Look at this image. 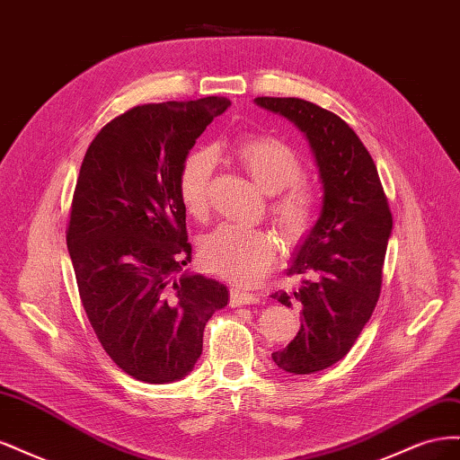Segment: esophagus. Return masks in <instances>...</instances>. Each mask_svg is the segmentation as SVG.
I'll list each match as a JSON object with an SVG mask.
<instances>
[{"label": "esophagus", "instance_id": "esophagus-1", "mask_svg": "<svg viewBox=\"0 0 460 460\" xmlns=\"http://www.w3.org/2000/svg\"><path fill=\"white\" fill-rule=\"evenodd\" d=\"M261 297L257 294H249V291H243L240 288H232L230 289V305L232 307H242V305H257Z\"/></svg>", "mask_w": 460, "mask_h": 460}]
</instances>
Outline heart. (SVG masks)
<instances>
[{
	"instance_id": "obj_1",
	"label": "heart",
	"mask_w": 460,
	"mask_h": 460,
	"mask_svg": "<svg viewBox=\"0 0 460 460\" xmlns=\"http://www.w3.org/2000/svg\"><path fill=\"white\" fill-rule=\"evenodd\" d=\"M235 157L253 182L274 196L270 215L289 243H301L318 218L316 191L301 182L303 163L297 153L280 140L255 137L235 147ZM215 171V153L207 147L188 153L178 176V193L186 211L203 218L208 211V191ZM276 238L261 228L220 225L203 235L199 259L207 270L240 286H255L276 261Z\"/></svg>"
}]
</instances>
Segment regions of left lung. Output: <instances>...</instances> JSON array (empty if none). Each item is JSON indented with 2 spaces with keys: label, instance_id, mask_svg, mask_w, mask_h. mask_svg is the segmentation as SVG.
I'll list each match as a JSON object with an SVG mask.
<instances>
[{
  "label": "left lung",
  "instance_id": "obj_1",
  "mask_svg": "<svg viewBox=\"0 0 460 460\" xmlns=\"http://www.w3.org/2000/svg\"><path fill=\"white\" fill-rule=\"evenodd\" d=\"M255 103L303 132L323 184L320 217L286 270L301 284L272 294L303 314L297 336L272 353L274 363L289 374H314L349 353L370 320L394 220L376 164L349 124L299 97Z\"/></svg>",
  "mask_w": 460,
  "mask_h": 460
}]
</instances>
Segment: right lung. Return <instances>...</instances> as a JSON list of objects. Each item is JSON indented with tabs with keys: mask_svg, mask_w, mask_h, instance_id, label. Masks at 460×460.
Listing matches in <instances>:
<instances>
[{
	"mask_svg": "<svg viewBox=\"0 0 460 460\" xmlns=\"http://www.w3.org/2000/svg\"><path fill=\"white\" fill-rule=\"evenodd\" d=\"M226 97L134 107L93 137L66 230L78 294L107 355L132 378L188 376L228 288L184 270L191 261L178 176Z\"/></svg>",
	"mask_w": 460,
	"mask_h": 460,
	"instance_id": "add662e5",
	"label": "right lung"
}]
</instances>
